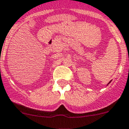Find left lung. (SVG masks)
<instances>
[{
  "label": "left lung",
  "instance_id": "obj_1",
  "mask_svg": "<svg viewBox=\"0 0 129 129\" xmlns=\"http://www.w3.org/2000/svg\"><path fill=\"white\" fill-rule=\"evenodd\" d=\"M111 82V81H110V82H109V83H108V84H109V83H110V82Z\"/></svg>",
  "mask_w": 129,
  "mask_h": 129
}]
</instances>
